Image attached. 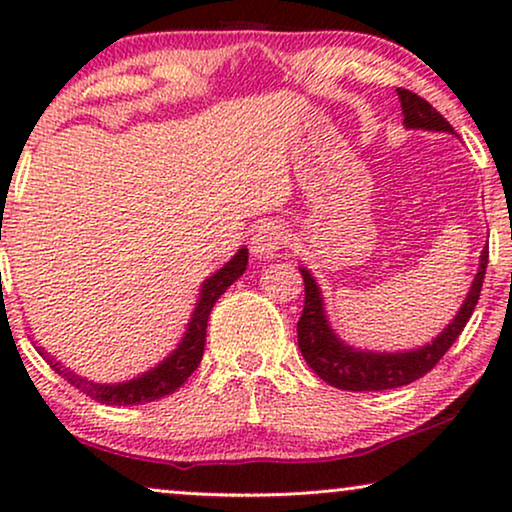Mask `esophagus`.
Segmentation results:
<instances>
[{"mask_svg": "<svg viewBox=\"0 0 512 512\" xmlns=\"http://www.w3.org/2000/svg\"><path fill=\"white\" fill-rule=\"evenodd\" d=\"M284 242H286L284 228L279 226V223L268 221L256 228L254 237H251V251H254V256L258 258H270L282 249Z\"/></svg>", "mask_w": 512, "mask_h": 512, "instance_id": "obj_1", "label": "esophagus"}]
</instances>
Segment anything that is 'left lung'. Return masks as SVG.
<instances>
[{"label":"left lung","instance_id":"left-lung-1","mask_svg":"<svg viewBox=\"0 0 512 512\" xmlns=\"http://www.w3.org/2000/svg\"><path fill=\"white\" fill-rule=\"evenodd\" d=\"M396 93L398 100H401L405 128L454 132L452 125L447 123L424 97H419L412 93V90L405 88H396ZM487 256L489 251L485 249L480 256V268L471 284V291H468L464 305L459 307L452 324H447V328H443V333L431 340V345L412 349V352L394 354L363 352V349L345 345V342L333 333L331 324H328L317 279L310 275V270L300 268V275H303L305 282V305L298 321V347L300 352H303L307 366H310L321 380L331 384V387L345 391L396 389L424 377L440 359H443L447 349L454 345V340L459 338L464 326L468 324V319H471L475 305H478L482 282H485Z\"/></svg>","mask_w":512,"mask_h":512}]
</instances>
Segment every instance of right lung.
<instances>
[{
    "label": "right lung",
    "mask_w": 512,
    "mask_h": 512,
    "mask_svg": "<svg viewBox=\"0 0 512 512\" xmlns=\"http://www.w3.org/2000/svg\"><path fill=\"white\" fill-rule=\"evenodd\" d=\"M249 261V249H240L230 261L223 265L221 270H216L212 277L205 279L202 284L200 298L195 303L193 317L188 321V328L184 338L177 345V349L158 363L156 368L146 370L144 375L135 377V380L118 382V384H95L79 377L72 370L62 366L60 361H55L51 354L44 352V347H37L39 354L44 356V361L51 366L55 373L65 377V380L76 387L83 394L95 398L97 403L104 405H139V403H151L156 398H163L167 394H174L181 384H184L195 368L200 366L202 352H205V338H207V319L209 312L216 300H219L226 289L237 279L242 277V272L247 270Z\"/></svg>",
    "instance_id": "right-lung-1"
}]
</instances>
